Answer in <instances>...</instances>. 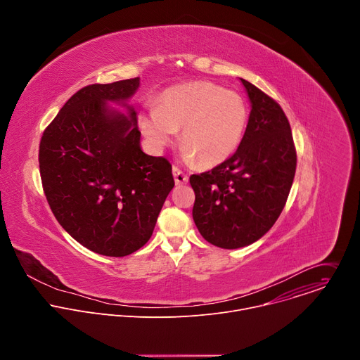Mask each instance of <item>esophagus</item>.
<instances>
[{
	"label": "esophagus",
	"instance_id": "34e87169",
	"mask_svg": "<svg viewBox=\"0 0 360 360\" xmlns=\"http://www.w3.org/2000/svg\"><path fill=\"white\" fill-rule=\"evenodd\" d=\"M172 174H174L175 184H176V185H184V184L188 182V175H185L178 167H174V168H172Z\"/></svg>",
	"mask_w": 360,
	"mask_h": 360
}]
</instances>
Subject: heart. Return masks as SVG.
<instances>
[{"instance_id":"1","label":"heart","mask_w":360,"mask_h":360,"mask_svg":"<svg viewBox=\"0 0 360 360\" xmlns=\"http://www.w3.org/2000/svg\"><path fill=\"white\" fill-rule=\"evenodd\" d=\"M248 120L243 99L235 91L196 81L164 91L157 107L139 115V127L153 150H162L182 128V157L202 167H217L238 149Z\"/></svg>"}]
</instances>
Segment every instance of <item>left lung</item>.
I'll list each match as a JSON object with an SVG mask.
<instances>
[{
	"mask_svg": "<svg viewBox=\"0 0 360 360\" xmlns=\"http://www.w3.org/2000/svg\"><path fill=\"white\" fill-rule=\"evenodd\" d=\"M250 114L236 152L208 172L191 175L199 233L224 249L261 239L279 218L296 171V149L281 105L240 78Z\"/></svg>",
	"mask_w": 360,
	"mask_h": 360,
	"instance_id": "8db88e82",
	"label": "left lung"
}]
</instances>
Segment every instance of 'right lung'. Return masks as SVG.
I'll return each mask as SVG.
<instances>
[{"label": "right lung", "mask_w": 360, "mask_h": 360, "mask_svg": "<svg viewBox=\"0 0 360 360\" xmlns=\"http://www.w3.org/2000/svg\"><path fill=\"white\" fill-rule=\"evenodd\" d=\"M138 86L136 77L81 88L39 142V174L54 217L82 246L115 258L149 240L175 185L169 161L141 149L136 112L128 105Z\"/></svg>", "instance_id": "right-lung-1"}]
</instances>
